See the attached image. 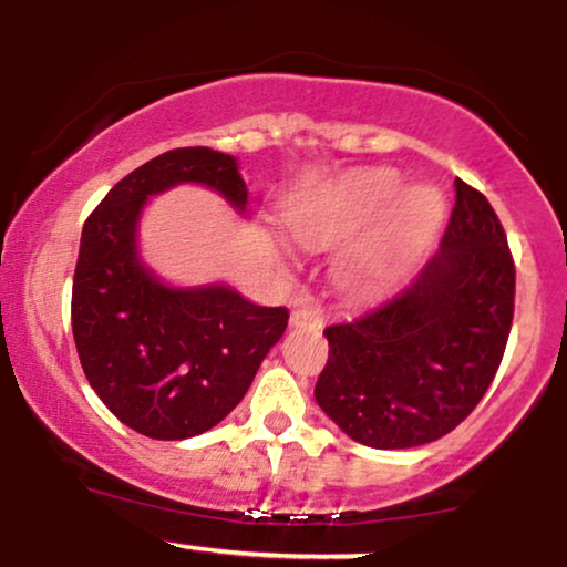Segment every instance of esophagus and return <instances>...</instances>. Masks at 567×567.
Returning a JSON list of instances; mask_svg holds the SVG:
<instances>
[{
    "label": "esophagus",
    "mask_w": 567,
    "mask_h": 567,
    "mask_svg": "<svg viewBox=\"0 0 567 567\" xmlns=\"http://www.w3.org/2000/svg\"><path fill=\"white\" fill-rule=\"evenodd\" d=\"M322 322H324V317H322V311L317 309V306H301V309H296L290 315L292 328H315V330H320Z\"/></svg>",
    "instance_id": "obj_1"
}]
</instances>
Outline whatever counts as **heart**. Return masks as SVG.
<instances>
[{"label": "heart", "mask_w": 567, "mask_h": 567, "mask_svg": "<svg viewBox=\"0 0 567 567\" xmlns=\"http://www.w3.org/2000/svg\"><path fill=\"white\" fill-rule=\"evenodd\" d=\"M400 175L389 167L360 171L285 210V226L303 247H333L365 231L343 256L338 277L351 290H375L405 266L442 220V199L432 188H410L400 199ZM393 207L389 208L388 205Z\"/></svg>", "instance_id": "1"}]
</instances>
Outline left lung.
Masks as SVG:
<instances>
[{
    "label": "left lung",
    "mask_w": 567,
    "mask_h": 567,
    "mask_svg": "<svg viewBox=\"0 0 567 567\" xmlns=\"http://www.w3.org/2000/svg\"><path fill=\"white\" fill-rule=\"evenodd\" d=\"M514 317V261L483 192L455 178L440 250L421 275L354 320L324 328L320 408L379 451L426 445L477 408Z\"/></svg>",
    "instance_id": "left-lung-1"
}]
</instances>
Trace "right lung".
Returning <instances> with one entry per match:
<instances>
[{
	"label": "right lung",
	"mask_w": 567,
	"mask_h": 567,
	"mask_svg": "<svg viewBox=\"0 0 567 567\" xmlns=\"http://www.w3.org/2000/svg\"><path fill=\"white\" fill-rule=\"evenodd\" d=\"M175 184L216 188L239 213L237 159L173 148L116 184L84 220L71 328L90 386L122 424L152 440L197 437L239 405L288 328L285 306H258L226 285L178 290L141 264L143 202Z\"/></svg>",
	"instance_id": "add662e5"
}]
</instances>
